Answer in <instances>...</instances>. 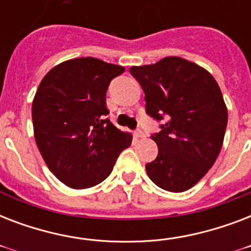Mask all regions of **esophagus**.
Instances as JSON below:
<instances>
[{
  "label": "esophagus",
  "instance_id": "1",
  "mask_svg": "<svg viewBox=\"0 0 251 251\" xmlns=\"http://www.w3.org/2000/svg\"><path fill=\"white\" fill-rule=\"evenodd\" d=\"M134 135H135V138H145L146 134L142 131L141 129H137L135 131H134Z\"/></svg>",
  "mask_w": 251,
  "mask_h": 251
}]
</instances>
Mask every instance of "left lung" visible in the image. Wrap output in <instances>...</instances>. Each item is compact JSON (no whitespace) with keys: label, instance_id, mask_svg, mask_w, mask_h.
<instances>
[{"label":"left lung","instance_id":"obj_1","mask_svg":"<svg viewBox=\"0 0 251 251\" xmlns=\"http://www.w3.org/2000/svg\"><path fill=\"white\" fill-rule=\"evenodd\" d=\"M130 74L145 92L146 113L163 122L151 134L159 153L146 164L147 175L172 193L190 189L214 165L224 141L228 112L216 80L179 57L133 66Z\"/></svg>","mask_w":251,"mask_h":251}]
</instances>
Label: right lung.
<instances>
[{
  "label": "right lung",
  "instance_id": "obj_1",
  "mask_svg": "<svg viewBox=\"0 0 251 251\" xmlns=\"http://www.w3.org/2000/svg\"><path fill=\"white\" fill-rule=\"evenodd\" d=\"M122 66L84 57L65 61L43 78L32 102L33 133L53 175L73 189L110 175L131 135L106 118V90Z\"/></svg>",
  "mask_w": 251,
  "mask_h": 251
}]
</instances>
